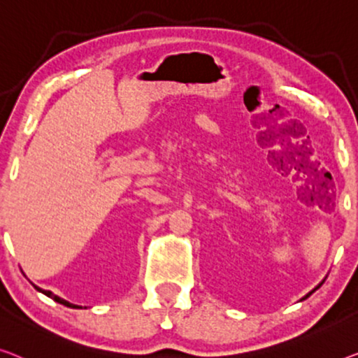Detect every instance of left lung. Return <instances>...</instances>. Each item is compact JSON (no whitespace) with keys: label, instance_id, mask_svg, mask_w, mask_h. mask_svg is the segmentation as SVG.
Masks as SVG:
<instances>
[{"label":"left lung","instance_id":"obj_1","mask_svg":"<svg viewBox=\"0 0 358 358\" xmlns=\"http://www.w3.org/2000/svg\"><path fill=\"white\" fill-rule=\"evenodd\" d=\"M318 286H320V285H318ZM318 286H317V287H315V289H318ZM315 289H313V291H310V292H308V294H307V296H306V297H302V301H303V299H307V297H308V296H310V294H312V292H315Z\"/></svg>","mask_w":358,"mask_h":358}]
</instances>
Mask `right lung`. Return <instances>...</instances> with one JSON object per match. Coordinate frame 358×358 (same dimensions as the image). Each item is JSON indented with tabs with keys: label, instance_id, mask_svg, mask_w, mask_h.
<instances>
[{
	"label": "right lung",
	"instance_id": "obj_1",
	"mask_svg": "<svg viewBox=\"0 0 358 358\" xmlns=\"http://www.w3.org/2000/svg\"><path fill=\"white\" fill-rule=\"evenodd\" d=\"M35 287H36V289H38L40 292H43V294H45V296H48V297H51V299H52V301H56V302H59V303H62V306H67V307H71V306H72V303H71V302L64 301V299H61L59 296L52 294V292H51V291H45V289H41V287H38V286H35Z\"/></svg>",
	"mask_w": 358,
	"mask_h": 358
}]
</instances>
